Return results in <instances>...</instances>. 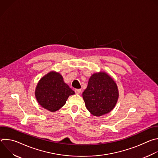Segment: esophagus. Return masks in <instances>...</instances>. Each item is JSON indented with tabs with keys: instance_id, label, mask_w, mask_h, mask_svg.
I'll return each instance as SVG.
<instances>
[{
	"instance_id": "esophagus-1",
	"label": "esophagus",
	"mask_w": 158,
	"mask_h": 158,
	"mask_svg": "<svg viewBox=\"0 0 158 158\" xmlns=\"http://www.w3.org/2000/svg\"><path fill=\"white\" fill-rule=\"evenodd\" d=\"M74 91L76 94H79L81 92V89H76Z\"/></svg>"
}]
</instances>
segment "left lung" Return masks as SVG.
I'll use <instances>...</instances> for the list:
<instances>
[{
  "mask_svg": "<svg viewBox=\"0 0 158 158\" xmlns=\"http://www.w3.org/2000/svg\"><path fill=\"white\" fill-rule=\"evenodd\" d=\"M119 96L116 82L105 73H99L90 77L82 93L86 108L96 116L106 114L112 110Z\"/></svg>",
  "mask_w": 158,
  "mask_h": 158,
  "instance_id": "8db88e82",
  "label": "left lung"
}]
</instances>
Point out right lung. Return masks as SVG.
<instances>
[{
	"instance_id": "add662e5",
	"label": "right lung",
	"mask_w": 158,
	"mask_h": 158,
	"mask_svg": "<svg viewBox=\"0 0 158 158\" xmlns=\"http://www.w3.org/2000/svg\"><path fill=\"white\" fill-rule=\"evenodd\" d=\"M35 94L42 107L54 112L65 104L69 96L74 94V91L64 82L59 73L51 72L40 80Z\"/></svg>"
}]
</instances>
